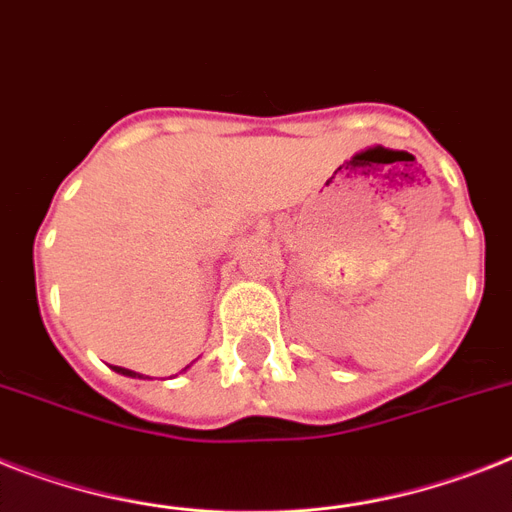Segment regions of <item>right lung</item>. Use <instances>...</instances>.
<instances>
[{
    "mask_svg": "<svg viewBox=\"0 0 512 512\" xmlns=\"http://www.w3.org/2000/svg\"><path fill=\"white\" fill-rule=\"evenodd\" d=\"M112 368H115V371L118 373H123V376H131V378H141L139 373H134V371H128V368H118V365H112Z\"/></svg>",
    "mask_w": 512,
    "mask_h": 512,
    "instance_id": "add662e5",
    "label": "right lung"
}]
</instances>
